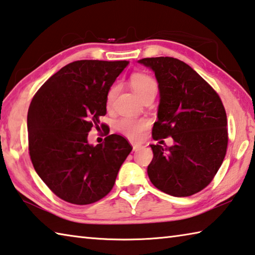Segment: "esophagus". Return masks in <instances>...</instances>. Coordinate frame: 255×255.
Instances as JSON below:
<instances>
[{"instance_id": "esophagus-1", "label": "esophagus", "mask_w": 255, "mask_h": 255, "mask_svg": "<svg viewBox=\"0 0 255 255\" xmlns=\"http://www.w3.org/2000/svg\"><path fill=\"white\" fill-rule=\"evenodd\" d=\"M131 146H132V150H133V151L138 150V149H139V148L141 147L140 143H138V142H131Z\"/></svg>"}]
</instances>
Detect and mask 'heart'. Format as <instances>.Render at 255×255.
Wrapping results in <instances>:
<instances>
[{"mask_svg": "<svg viewBox=\"0 0 255 255\" xmlns=\"http://www.w3.org/2000/svg\"><path fill=\"white\" fill-rule=\"evenodd\" d=\"M130 86L133 92L138 96V98L141 99L143 96L148 94H156L157 83L150 76L145 73H136L130 78ZM118 92V87H113L109 90L107 96V106L110 107L113 105L115 97ZM148 126V123L143 119H135V118H123L116 125L118 130L123 132L125 136H127L130 139H138L141 136L142 131Z\"/></svg>", "mask_w": 255, "mask_h": 255, "instance_id": "heart-1", "label": "heart"}]
</instances>
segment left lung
I'll return each instance as SVG.
<instances>
[{
	"mask_svg": "<svg viewBox=\"0 0 255 255\" xmlns=\"http://www.w3.org/2000/svg\"><path fill=\"white\" fill-rule=\"evenodd\" d=\"M158 82L159 105L152 138L172 137L174 145H150L147 174L161 192L191 196L205 188L220 169L228 148V119L215 90L178 59L145 58Z\"/></svg>",
	"mask_w": 255,
	"mask_h": 255,
	"instance_id": "obj_1",
	"label": "left lung"
}]
</instances>
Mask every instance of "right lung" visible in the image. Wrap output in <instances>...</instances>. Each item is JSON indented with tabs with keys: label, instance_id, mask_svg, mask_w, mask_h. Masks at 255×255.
Here are the masks:
<instances>
[{
	"label": "right lung",
	"instance_id": "right-lung-1",
	"mask_svg": "<svg viewBox=\"0 0 255 255\" xmlns=\"http://www.w3.org/2000/svg\"><path fill=\"white\" fill-rule=\"evenodd\" d=\"M129 61L80 60L43 83L27 112L29 151L36 174L61 200L87 205L112 191L131 151L123 136L98 145L88 132L107 113V96Z\"/></svg>",
	"mask_w": 255,
	"mask_h": 255
}]
</instances>
